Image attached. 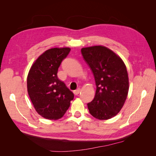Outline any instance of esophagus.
<instances>
[{"label": "esophagus", "instance_id": "esophagus-1", "mask_svg": "<svg viewBox=\"0 0 156 156\" xmlns=\"http://www.w3.org/2000/svg\"><path fill=\"white\" fill-rule=\"evenodd\" d=\"M80 92H81V88H78L77 90H75L73 91V93L75 95H78V94L80 93Z\"/></svg>", "mask_w": 156, "mask_h": 156}]
</instances>
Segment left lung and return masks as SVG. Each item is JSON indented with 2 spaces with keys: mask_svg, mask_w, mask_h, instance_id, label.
Segmentation results:
<instances>
[{
  "mask_svg": "<svg viewBox=\"0 0 156 156\" xmlns=\"http://www.w3.org/2000/svg\"><path fill=\"white\" fill-rule=\"evenodd\" d=\"M81 53L96 85L95 97L87 104L89 112L97 119H110L120 112L128 94L126 65L120 56L105 46L82 48Z\"/></svg>",
  "mask_w": 156,
  "mask_h": 156,
  "instance_id": "1",
  "label": "left lung"
}]
</instances>
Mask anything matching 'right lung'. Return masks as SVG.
<instances>
[{
	"instance_id": "obj_1",
	"label": "right lung",
	"mask_w": 156,
	"mask_h": 156,
	"mask_svg": "<svg viewBox=\"0 0 156 156\" xmlns=\"http://www.w3.org/2000/svg\"><path fill=\"white\" fill-rule=\"evenodd\" d=\"M69 48L45 51L32 64L27 77V91L36 111L49 120L62 118L73 100V92L57 77L62 61Z\"/></svg>"
}]
</instances>
